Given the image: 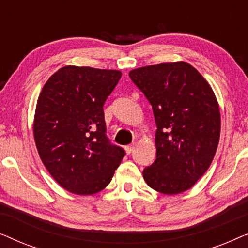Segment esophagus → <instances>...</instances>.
<instances>
[{"instance_id": "34e87169", "label": "esophagus", "mask_w": 248, "mask_h": 248, "mask_svg": "<svg viewBox=\"0 0 248 248\" xmlns=\"http://www.w3.org/2000/svg\"><path fill=\"white\" fill-rule=\"evenodd\" d=\"M134 148H135V144L133 143V144L126 145V147H125V150H126V152H127V154H131V152L134 150Z\"/></svg>"}]
</instances>
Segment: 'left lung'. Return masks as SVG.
Returning <instances> with one entry per match:
<instances>
[{
    "instance_id": "8db88e82",
    "label": "left lung",
    "mask_w": 248,
    "mask_h": 248,
    "mask_svg": "<svg viewBox=\"0 0 248 248\" xmlns=\"http://www.w3.org/2000/svg\"><path fill=\"white\" fill-rule=\"evenodd\" d=\"M128 76L151 104L157 125V155L144 168V181L162 194L187 191L208 170L218 148L220 110L212 88L182 61L139 67Z\"/></svg>"
}]
</instances>
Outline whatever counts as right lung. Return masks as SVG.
<instances>
[{
    "label": "right lung",
    "instance_id": "right-lung-1",
    "mask_svg": "<svg viewBox=\"0 0 248 248\" xmlns=\"http://www.w3.org/2000/svg\"><path fill=\"white\" fill-rule=\"evenodd\" d=\"M121 71L67 65L39 93L33 138L43 164L66 191L93 195L109 184L125 155L106 137L104 104Z\"/></svg>",
    "mask_w": 248,
    "mask_h": 248
}]
</instances>
